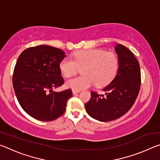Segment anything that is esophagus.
<instances>
[{
    "instance_id": "1",
    "label": "esophagus",
    "mask_w": 160,
    "mask_h": 160,
    "mask_svg": "<svg viewBox=\"0 0 160 160\" xmlns=\"http://www.w3.org/2000/svg\"><path fill=\"white\" fill-rule=\"evenodd\" d=\"M80 92V90H72V94L75 95V94H77L78 93Z\"/></svg>"
}]
</instances>
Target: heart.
<instances>
[{
    "label": "heart",
    "mask_w": 160,
    "mask_h": 160,
    "mask_svg": "<svg viewBox=\"0 0 160 160\" xmlns=\"http://www.w3.org/2000/svg\"><path fill=\"white\" fill-rule=\"evenodd\" d=\"M119 66L117 55L104 50H83L73 55V59L64 58L59 64L61 73L69 78L82 70L83 75L66 81V86L72 90H81L92 86L107 85L115 77Z\"/></svg>",
    "instance_id": "b5f03b06"
}]
</instances>
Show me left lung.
<instances>
[{
	"label": "left lung",
	"instance_id": "8db88e82",
	"mask_svg": "<svg viewBox=\"0 0 160 160\" xmlns=\"http://www.w3.org/2000/svg\"><path fill=\"white\" fill-rule=\"evenodd\" d=\"M119 60L118 72L112 82L102 89L105 94L91 92V98L85 104L87 113L99 121H110L128 112L138 95L141 75L138 61L125 46L114 47Z\"/></svg>",
	"mask_w": 160,
	"mask_h": 160
}]
</instances>
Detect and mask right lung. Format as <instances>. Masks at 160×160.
Masks as SVG:
<instances>
[{"mask_svg":"<svg viewBox=\"0 0 160 160\" xmlns=\"http://www.w3.org/2000/svg\"><path fill=\"white\" fill-rule=\"evenodd\" d=\"M66 57L60 48L39 45L23 51L12 75V85L19 104L32 117L51 121L66 112L71 90L56 92L53 88L64 83L59 68Z\"/></svg>","mask_w":160,"mask_h":160,"instance_id":"add662e5","label":"right lung"}]
</instances>
